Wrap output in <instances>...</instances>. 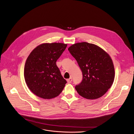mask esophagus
I'll return each mask as SVG.
<instances>
[{
    "label": "esophagus",
    "instance_id": "34e87169",
    "mask_svg": "<svg viewBox=\"0 0 134 134\" xmlns=\"http://www.w3.org/2000/svg\"><path fill=\"white\" fill-rule=\"evenodd\" d=\"M72 79L71 77H70L69 79H68L67 80V82H68V83H70L72 82Z\"/></svg>",
    "mask_w": 134,
    "mask_h": 134
}]
</instances>
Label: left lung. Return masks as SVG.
<instances>
[{
    "mask_svg": "<svg viewBox=\"0 0 134 134\" xmlns=\"http://www.w3.org/2000/svg\"><path fill=\"white\" fill-rule=\"evenodd\" d=\"M68 50L83 74L82 82L75 87L77 93L90 100L103 96L115 78L114 66L110 56L98 46L86 42L76 43Z\"/></svg>",
    "mask_w": 134,
    "mask_h": 134,
    "instance_id": "left-lung-1",
    "label": "left lung"
}]
</instances>
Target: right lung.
<instances>
[{
    "instance_id": "obj_1",
    "label": "right lung",
    "mask_w": 134,
    "mask_h": 134,
    "mask_svg": "<svg viewBox=\"0 0 134 134\" xmlns=\"http://www.w3.org/2000/svg\"><path fill=\"white\" fill-rule=\"evenodd\" d=\"M63 43H45L36 47L26 60L24 68L26 83L37 96L50 99L59 96L67 81L56 62L67 47Z\"/></svg>"
}]
</instances>
